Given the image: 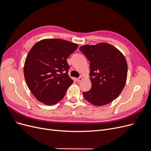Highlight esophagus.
Here are the masks:
<instances>
[{
  "instance_id": "esophagus-1",
  "label": "esophagus",
  "mask_w": 151,
  "mask_h": 151,
  "mask_svg": "<svg viewBox=\"0 0 151 151\" xmlns=\"http://www.w3.org/2000/svg\"><path fill=\"white\" fill-rule=\"evenodd\" d=\"M77 82H78V83H79L80 81H81L82 80H83V77L82 76H80L79 77H78V78H77Z\"/></svg>"
}]
</instances>
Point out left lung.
<instances>
[{"label": "left lung", "instance_id": "obj_1", "mask_svg": "<svg viewBox=\"0 0 151 151\" xmlns=\"http://www.w3.org/2000/svg\"><path fill=\"white\" fill-rule=\"evenodd\" d=\"M90 62L92 86L84 98L95 106L111 103L120 94L126 83L127 63L116 48L106 43L86 45L79 48Z\"/></svg>", "mask_w": 151, "mask_h": 151}]
</instances>
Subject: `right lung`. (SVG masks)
Listing matches in <instances>:
<instances>
[{
  "label": "right lung",
  "instance_id": "1",
  "mask_svg": "<svg viewBox=\"0 0 151 151\" xmlns=\"http://www.w3.org/2000/svg\"><path fill=\"white\" fill-rule=\"evenodd\" d=\"M78 47L68 41L45 39L36 43L26 57L24 75L29 90L40 102L52 105L62 100L73 80L67 58Z\"/></svg>",
  "mask_w": 151,
  "mask_h": 151
}]
</instances>
